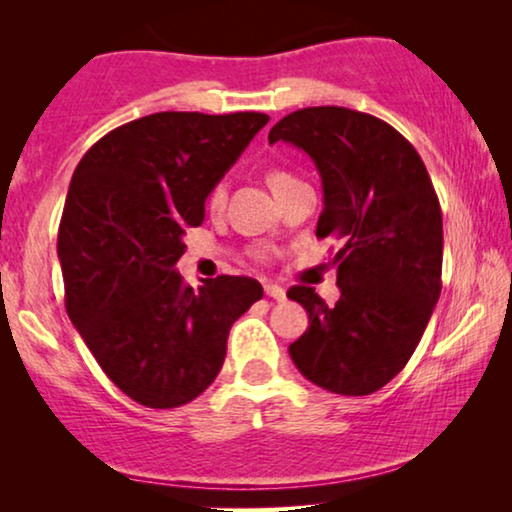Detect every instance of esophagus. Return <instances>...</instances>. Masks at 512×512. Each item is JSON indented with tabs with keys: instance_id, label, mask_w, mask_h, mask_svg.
<instances>
[{
	"instance_id": "esophagus-1",
	"label": "esophagus",
	"mask_w": 512,
	"mask_h": 512,
	"mask_svg": "<svg viewBox=\"0 0 512 512\" xmlns=\"http://www.w3.org/2000/svg\"><path fill=\"white\" fill-rule=\"evenodd\" d=\"M263 289H265V296H270V298H275V300H284L286 298V289H282V286L275 284V282H265Z\"/></svg>"
}]
</instances>
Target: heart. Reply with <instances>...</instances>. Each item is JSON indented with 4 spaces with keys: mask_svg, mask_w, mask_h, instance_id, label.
I'll use <instances>...</instances> for the list:
<instances>
[{
    "mask_svg": "<svg viewBox=\"0 0 512 512\" xmlns=\"http://www.w3.org/2000/svg\"><path fill=\"white\" fill-rule=\"evenodd\" d=\"M291 179H293L291 174L289 172H282V170H275V172L268 174V184H270L272 191H275L277 186L286 184V181H291ZM207 202H209V207H212V209H216V207L221 205V202H223V186L221 184L212 188V193H209V200Z\"/></svg>",
    "mask_w": 512,
    "mask_h": 512,
    "instance_id": "heart-1",
    "label": "heart"
}]
</instances>
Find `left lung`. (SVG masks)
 <instances>
[{
    "instance_id": "8db88e82",
    "label": "left lung",
    "mask_w": 512,
    "mask_h": 512,
    "mask_svg": "<svg viewBox=\"0 0 512 512\" xmlns=\"http://www.w3.org/2000/svg\"><path fill=\"white\" fill-rule=\"evenodd\" d=\"M268 139L314 160L324 188L317 237L342 244L338 303L312 286L286 293L310 317L291 359L321 389L373 394L405 368L443 289V214L429 172L401 132L345 107L293 111Z\"/></svg>"
}]
</instances>
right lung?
<instances>
[{
    "instance_id": "1",
    "label": "right lung",
    "mask_w": 512,
    "mask_h": 512,
    "mask_svg": "<svg viewBox=\"0 0 512 512\" xmlns=\"http://www.w3.org/2000/svg\"><path fill=\"white\" fill-rule=\"evenodd\" d=\"M270 116L160 111L111 130L76 165L58 258L76 331L111 382L146 408L198 398L226 359L230 326L263 298L251 277L184 284L186 228Z\"/></svg>"
}]
</instances>
